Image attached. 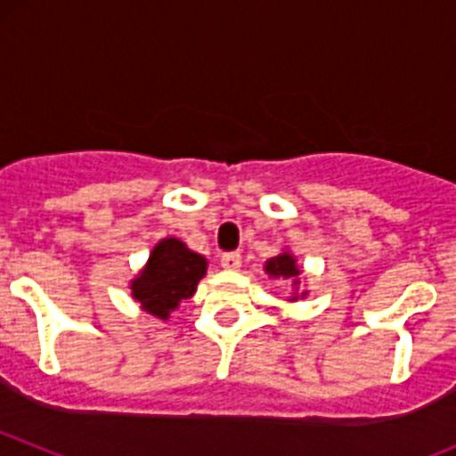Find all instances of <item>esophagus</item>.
Instances as JSON below:
<instances>
[{"mask_svg":"<svg viewBox=\"0 0 456 456\" xmlns=\"http://www.w3.org/2000/svg\"><path fill=\"white\" fill-rule=\"evenodd\" d=\"M221 267L224 269H240L241 267V256L240 253L231 251L221 256Z\"/></svg>","mask_w":456,"mask_h":456,"instance_id":"obj_1","label":"esophagus"}]
</instances>
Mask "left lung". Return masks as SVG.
<instances>
[{
  "label": "left lung",
  "instance_id": "1",
  "mask_svg": "<svg viewBox=\"0 0 456 456\" xmlns=\"http://www.w3.org/2000/svg\"><path fill=\"white\" fill-rule=\"evenodd\" d=\"M267 272L272 273V276H299V269H297V265H294V257L292 256H278V257H272L267 263Z\"/></svg>",
  "mask_w": 456,
  "mask_h": 456
}]
</instances>
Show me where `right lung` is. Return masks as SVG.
<instances>
[{"instance_id":"1","label":"right lung","mask_w":456,"mask_h":456,"mask_svg":"<svg viewBox=\"0 0 456 456\" xmlns=\"http://www.w3.org/2000/svg\"><path fill=\"white\" fill-rule=\"evenodd\" d=\"M205 257L189 251L183 241L164 240L151 253L148 267L132 283V294L155 317L167 320L168 313L196 292L205 276Z\"/></svg>"}]
</instances>
